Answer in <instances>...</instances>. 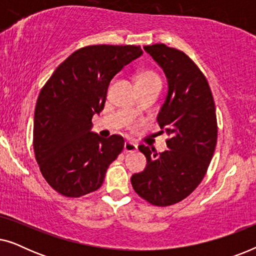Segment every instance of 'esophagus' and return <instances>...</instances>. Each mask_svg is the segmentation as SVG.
Instances as JSON below:
<instances>
[{"label": "esophagus", "instance_id": "obj_1", "mask_svg": "<svg viewBox=\"0 0 256 256\" xmlns=\"http://www.w3.org/2000/svg\"><path fill=\"white\" fill-rule=\"evenodd\" d=\"M138 149V146L134 142L127 141L124 143V152H134Z\"/></svg>", "mask_w": 256, "mask_h": 256}]
</instances>
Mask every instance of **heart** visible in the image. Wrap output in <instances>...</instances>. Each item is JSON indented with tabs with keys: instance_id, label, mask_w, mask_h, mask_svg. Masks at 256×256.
<instances>
[{
	"instance_id": "heart-1",
	"label": "heart",
	"mask_w": 256,
	"mask_h": 256,
	"mask_svg": "<svg viewBox=\"0 0 256 256\" xmlns=\"http://www.w3.org/2000/svg\"><path fill=\"white\" fill-rule=\"evenodd\" d=\"M160 82V76L156 74L155 72L150 71V70H142L140 71L138 74L135 76V82L136 86H141V85H146V84H152V82ZM135 110H132V113H135Z\"/></svg>"
}]
</instances>
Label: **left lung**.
<instances>
[{"label":"left lung","mask_w":256,"mask_h":256,"mask_svg":"<svg viewBox=\"0 0 256 256\" xmlns=\"http://www.w3.org/2000/svg\"><path fill=\"white\" fill-rule=\"evenodd\" d=\"M144 50L168 79L169 90L157 122L169 136V149L158 154L140 146L146 168L132 174V185L152 205L169 206L191 194L208 171L218 138L216 106L205 76L183 51L166 44Z\"/></svg>","instance_id":"left-lung-1"}]
</instances>
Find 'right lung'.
I'll return each instance as SVG.
<instances>
[{
    "instance_id": "right-lung-1",
    "label": "right lung",
    "mask_w": 256,
    "mask_h": 256,
    "mask_svg": "<svg viewBox=\"0 0 256 256\" xmlns=\"http://www.w3.org/2000/svg\"><path fill=\"white\" fill-rule=\"evenodd\" d=\"M135 45H90L66 58L40 90L34 120V150L48 185L78 198L96 191L124 146L120 135L90 132L106 102L110 80L142 56Z\"/></svg>"
}]
</instances>
